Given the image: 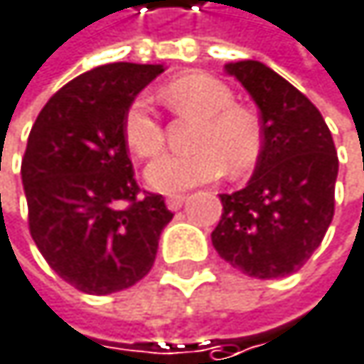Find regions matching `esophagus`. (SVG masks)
I'll return each mask as SVG.
<instances>
[{
	"label": "esophagus",
	"mask_w": 364,
	"mask_h": 364,
	"mask_svg": "<svg viewBox=\"0 0 364 364\" xmlns=\"http://www.w3.org/2000/svg\"><path fill=\"white\" fill-rule=\"evenodd\" d=\"M184 201H186V197H184V195H169V197L165 199V203H167V208H169L171 212L180 210Z\"/></svg>",
	"instance_id": "obj_1"
}]
</instances>
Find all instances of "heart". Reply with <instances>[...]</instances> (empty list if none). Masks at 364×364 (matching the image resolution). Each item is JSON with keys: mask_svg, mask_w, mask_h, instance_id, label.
Returning a JSON list of instances; mask_svg holds the SVG:
<instances>
[{"mask_svg": "<svg viewBox=\"0 0 364 364\" xmlns=\"http://www.w3.org/2000/svg\"><path fill=\"white\" fill-rule=\"evenodd\" d=\"M165 102L182 115L199 117L193 154H163L146 167V182L161 193H180L218 180L225 171L238 178L251 171L262 152V128L255 115L234 107L223 81L186 75L163 90ZM124 139L141 156H154L165 141L163 124L146 98L132 100L124 115Z\"/></svg>", "mask_w": 364, "mask_h": 364, "instance_id": "heart-1", "label": "heart"}]
</instances>
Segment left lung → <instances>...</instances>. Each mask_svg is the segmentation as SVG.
Segmentation results:
<instances>
[{
	"label": "left lung",
	"instance_id": "8db88e82",
	"mask_svg": "<svg viewBox=\"0 0 364 364\" xmlns=\"http://www.w3.org/2000/svg\"><path fill=\"white\" fill-rule=\"evenodd\" d=\"M225 73L255 100L264 141L247 186L220 195L212 245L249 277H287L304 266L333 223L339 173L333 134L315 105L266 64L230 62Z\"/></svg>",
	"mask_w": 364,
	"mask_h": 364
}]
</instances>
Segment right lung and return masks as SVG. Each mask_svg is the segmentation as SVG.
<instances>
[{
  "mask_svg": "<svg viewBox=\"0 0 364 364\" xmlns=\"http://www.w3.org/2000/svg\"><path fill=\"white\" fill-rule=\"evenodd\" d=\"M161 73L163 64L92 68L53 94L31 126L21 165L29 232L79 291L105 296L141 281L173 218L163 195L137 197L124 139L126 109Z\"/></svg>",
  "mask_w": 364,
  "mask_h": 364,
  "instance_id": "add662e5",
  "label": "right lung"
}]
</instances>
